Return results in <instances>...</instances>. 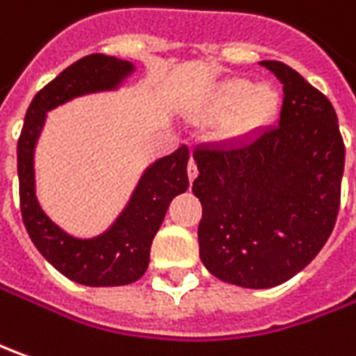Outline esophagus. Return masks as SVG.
Wrapping results in <instances>:
<instances>
[{"label":"esophagus","instance_id":"esophagus-1","mask_svg":"<svg viewBox=\"0 0 356 356\" xmlns=\"http://www.w3.org/2000/svg\"><path fill=\"white\" fill-rule=\"evenodd\" d=\"M187 175H189V181H195V177L199 175V169H197V163H195L193 157H191L189 165H187Z\"/></svg>","mask_w":356,"mask_h":356}]
</instances>
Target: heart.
<instances>
[{"label":"heart","instance_id":"b5f03b06","mask_svg":"<svg viewBox=\"0 0 356 356\" xmlns=\"http://www.w3.org/2000/svg\"><path fill=\"white\" fill-rule=\"evenodd\" d=\"M211 114H227V131L230 136H244L260 129L276 118L280 110V96L276 88L262 84L254 86L250 80L232 79L216 88L211 100Z\"/></svg>","mask_w":356,"mask_h":356}]
</instances>
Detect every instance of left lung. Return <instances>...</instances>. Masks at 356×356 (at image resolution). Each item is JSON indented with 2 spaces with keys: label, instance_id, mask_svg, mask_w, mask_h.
Wrapping results in <instances>:
<instances>
[{
  "label": "left lung",
  "instance_id": "obj_1",
  "mask_svg": "<svg viewBox=\"0 0 356 356\" xmlns=\"http://www.w3.org/2000/svg\"><path fill=\"white\" fill-rule=\"evenodd\" d=\"M260 65L284 84L276 126L193 152L202 264L252 289L288 282L319 254L337 220L345 167L327 96L280 60Z\"/></svg>",
  "mask_w": 356,
  "mask_h": 356
}]
</instances>
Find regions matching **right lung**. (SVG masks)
I'll return each instance as SVG.
<instances>
[{
	"label": "right lung",
	"mask_w": 356,
	"mask_h": 356,
	"mask_svg": "<svg viewBox=\"0 0 356 356\" xmlns=\"http://www.w3.org/2000/svg\"><path fill=\"white\" fill-rule=\"evenodd\" d=\"M131 70V63L116 56L100 53L82 56L35 94L17 141L19 202L25 228L49 264L82 286H126L140 280L149 266L152 242L165 218L169 202L189 187V147L181 145L143 173L126 211L102 236L90 240L68 236L39 207L33 152L47 112L74 96L116 88Z\"/></svg>",
	"instance_id": "add662e5"
}]
</instances>
